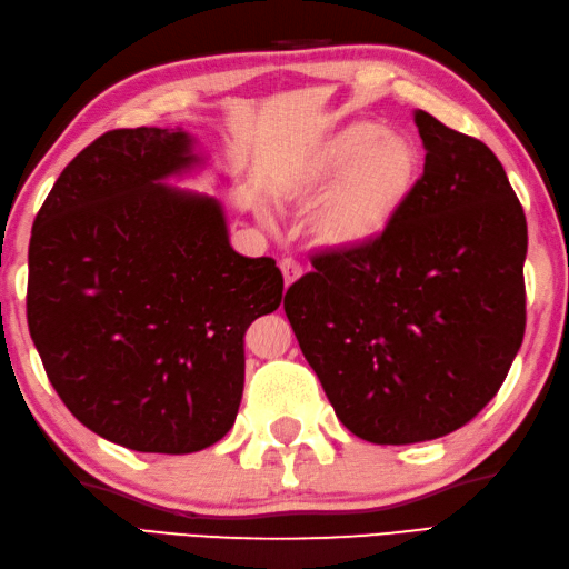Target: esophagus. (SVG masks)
Wrapping results in <instances>:
<instances>
[{
  "label": "esophagus",
  "mask_w": 569,
  "mask_h": 569,
  "mask_svg": "<svg viewBox=\"0 0 569 569\" xmlns=\"http://www.w3.org/2000/svg\"><path fill=\"white\" fill-rule=\"evenodd\" d=\"M280 270H282V277H284V284H292L295 280H299V277H302V264H299L297 260H292V257H282Z\"/></svg>",
  "instance_id": "1"
}]
</instances>
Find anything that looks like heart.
<instances>
[{
	"label": "heart",
	"mask_w": 569,
	"mask_h": 569,
	"mask_svg": "<svg viewBox=\"0 0 569 569\" xmlns=\"http://www.w3.org/2000/svg\"><path fill=\"white\" fill-rule=\"evenodd\" d=\"M418 178L409 138L377 123H351L321 143L307 170V186L338 183L317 212V230L337 244L369 242L389 228Z\"/></svg>",
	"instance_id": "heart-1"
}]
</instances>
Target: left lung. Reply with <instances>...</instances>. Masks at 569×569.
Instances as JSON below:
<instances>
[{
    "label": "left lung",
    "instance_id": "1",
    "mask_svg": "<svg viewBox=\"0 0 569 569\" xmlns=\"http://www.w3.org/2000/svg\"><path fill=\"white\" fill-rule=\"evenodd\" d=\"M423 176L379 238L312 257L284 312L335 413L369 443L458 431L525 335L528 222L490 148L426 111Z\"/></svg>",
    "mask_w": 569,
    "mask_h": 569
}]
</instances>
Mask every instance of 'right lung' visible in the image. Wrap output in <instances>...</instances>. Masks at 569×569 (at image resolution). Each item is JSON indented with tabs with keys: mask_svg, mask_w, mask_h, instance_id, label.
<instances>
[{
	"mask_svg": "<svg viewBox=\"0 0 569 569\" xmlns=\"http://www.w3.org/2000/svg\"><path fill=\"white\" fill-rule=\"evenodd\" d=\"M190 138L116 128L63 168L29 240V335L59 399L106 441L202 451L230 431L244 331L282 302L272 257L230 248L220 206L158 180Z\"/></svg>",
	"mask_w": 569,
	"mask_h": 569,
	"instance_id": "obj_1",
	"label": "right lung"
}]
</instances>
